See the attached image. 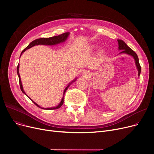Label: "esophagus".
Returning a JSON list of instances; mask_svg holds the SVG:
<instances>
[{"label":"esophagus","mask_w":154,"mask_h":154,"mask_svg":"<svg viewBox=\"0 0 154 154\" xmlns=\"http://www.w3.org/2000/svg\"><path fill=\"white\" fill-rule=\"evenodd\" d=\"M83 74H84V75H86V74H87V72H83Z\"/></svg>","instance_id":"esophagus-1"}]
</instances>
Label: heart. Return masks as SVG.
I'll list each match as a JSON object with an SVG mask.
<instances>
[{
	"instance_id": "b5f03b06",
	"label": "heart",
	"mask_w": 154,
	"mask_h": 154,
	"mask_svg": "<svg viewBox=\"0 0 154 154\" xmlns=\"http://www.w3.org/2000/svg\"><path fill=\"white\" fill-rule=\"evenodd\" d=\"M95 48V45H92L91 47H90V48L91 49H94V48ZM104 55V51L103 50H100L99 51V55L100 56H102Z\"/></svg>"
}]
</instances>
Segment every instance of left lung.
Returning <instances> with one entry per match:
<instances>
[{
    "mask_svg": "<svg viewBox=\"0 0 154 154\" xmlns=\"http://www.w3.org/2000/svg\"><path fill=\"white\" fill-rule=\"evenodd\" d=\"M118 43H119V50H122V51L121 52V53H125L127 54L128 55H132L133 57L135 59V64H136V66L137 69H138L139 73H138V75L140 76V74L141 72V67H140V65L139 63V58H138V56H137V54L129 47L124 41L122 40H117Z\"/></svg>",
    "mask_w": 154,
    "mask_h": 154,
    "instance_id": "1",
    "label": "left lung"
}]
</instances>
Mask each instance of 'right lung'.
I'll use <instances>...</instances> for the list:
<instances>
[{"instance_id": "right-lung-1", "label": "right lung", "mask_w": 154, "mask_h": 154, "mask_svg": "<svg viewBox=\"0 0 154 154\" xmlns=\"http://www.w3.org/2000/svg\"><path fill=\"white\" fill-rule=\"evenodd\" d=\"M69 33H67V32H66V33H63V34H62L59 35H57V36H54V37H49V38H37V39H35V40H34V41H32V42H30L29 45L26 47L22 51L21 54H22V53L23 52H25L27 49H28V48L33 47V46H35V45H55V44H59L60 42H64L65 40H66L67 38V37L69 36ZM19 63L18 64V66L17 67V74H18V77H19V84H20V89L22 91V92L24 94H26V92L23 91V87H22V82H21V80H20V74H19ZM73 82H74V80ZM72 83V82H71ZM70 83L69 84V85L65 88V90L63 91V96H64V94L65 93H66L67 89L68 88V87H69ZM28 97V96H27ZM32 102H33L34 103V104H35V106H37L38 107H40V108H42L40 107L38 105H37L36 103H35L33 100H32L30 97H29ZM63 103V97L62 98L60 103L59 104V106H57L55 107H51V108H42L43 109H46V110H54V109H59L62 105Z\"/></svg>"}]
</instances>
